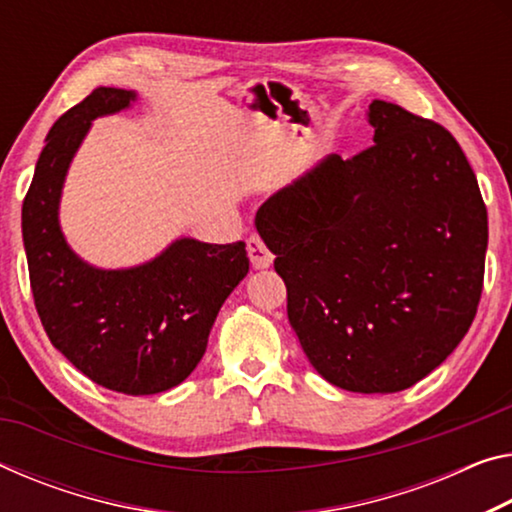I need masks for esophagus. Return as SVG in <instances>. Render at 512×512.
<instances>
[{
    "label": "esophagus",
    "instance_id": "esophagus-1",
    "mask_svg": "<svg viewBox=\"0 0 512 512\" xmlns=\"http://www.w3.org/2000/svg\"><path fill=\"white\" fill-rule=\"evenodd\" d=\"M248 257H250V264H253V269H269L273 264L271 250L266 248V243L262 241L259 234H250L248 237Z\"/></svg>",
    "mask_w": 512,
    "mask_h": 512
}]
</instances>
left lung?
Instances as JSON below:
<instances>
[{
    "label": "left lung",
    "instance_id": "obj_1",
    "mask_svg": "<svg viewBox=\"0 0 512 512\" xmlns=\"http://www.w3.org/2000/svg\"><path fill=\"white\" fill-rule=\"evenodd\" d=\"M367 116L371 148L330 154L255 225L312 367L348 392L389 394L440 367L472 326L488 209L449 129L383 100Z\"/></svg>",
    "mask_w": 512,
    "mask_h": 512
}]
</instances>
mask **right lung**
I'll return each mask as SVG.
<instances>
[{
	"instance_id": "right-lung-1",
	"label": "right lung",
	"mask_w": 512,
	"mask_h": 512,
	"mask_svg": "<svg viewBox=\"0 0 512 512\" xmlns=\"http://www.w3.org/2000/svg\"><path fill=\"white\" fill-rule=\"evenodd\" d=\"M136 93L100 86L52 125L22 202V239L40 323L93 383L132 396L180 385L198 367L216 314L246 278V243L177 239L152 262L104 271L72 253L59 225L68 166L91 120Z\"/></svg>"
}]
</instances>
